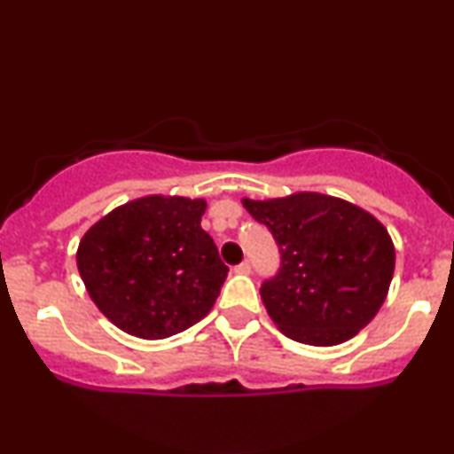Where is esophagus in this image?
<instances>
[{"label":"esophagus","instance_id":"obj_1","mask_svg":"<svg viewBox=\"0 0 454 454\" xmlns=\"http://www.w3.org/2000/svg\"><path fill=\"white\" fill-rule=\"evenodd\" d=\"M234 273H239V275L252 273V264H249V260H243L241 264H237V267H234Z\"/></svg>","mask_w":454,"mask_h":454}]
</instances>
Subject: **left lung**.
<instances>
[{"instance_id": "1", "label": "left lung", "mask_w": 454, "mask_h": 454, "mask_svg": "<svg viewBox=\"0 0 454 454\" xmlns=\"http://www.w3.org/2000/svg\"><path fill=\"white\" fill-rule=\"evenodd\" d=\"M243 207L279 245L281 269L260 296L286 337L337 346L376 317L393 279L395 245L372 213L320 192L243 198Z\"/></svg>"}]
</instances>
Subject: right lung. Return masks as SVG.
<instances>
[{"label": "right lung", "instance_id": "right-lung-1", "mask_svg": "<svg viewBox=\"0 0 454 454\" xmlns=\"http://www.w3.org/2000/svg\"><path fill=\"white\" fill-rule=\"evenodd\" d=\"M205 209L202 198L151 194L82 234L78 273L114 326L140 340H166L209 314L228 267L202 231Z\"/></svg>", "mask_w": 454, "mask_h": 454}]
</instances>
